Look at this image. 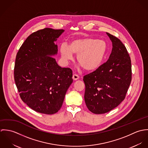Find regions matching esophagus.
Here are the masks:
<instances>
[{"instance_id": "1", "label": "esophagus", "mask_w": 148, "mask_h": 148, "mask_svg": "<svg viewBox=\"0 0 148 148\" xmlns=\"http://www.w3.org/2000/svg\"><path fill=\"white\" fill-rule=\"evenodd\" d=\"M72 79L74 80H78L79 79V76L77 75H76V74H74L73 75V76H72Z\"/></svg>"}]
</instances>
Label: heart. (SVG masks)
<instances>
[{
	"mask_svg": "<svg viewBox=\"0 0 148 148\" xmlns=\"http://www.w3.org/2000/svg\"><path fill=\"white\" fill-rule=\"evenodd\" d=\"M107 52V44L103 40L92 37H84L72 40L68 46L63 44L60 53L64 62L72 60L77 55V62L86 71H93L103 63Z\"/></svg>",
	"mask_w": 148,
	"mask_h": 148,
	"instance_id": "obj_1",
	"label": "heart"
}]
</instances>
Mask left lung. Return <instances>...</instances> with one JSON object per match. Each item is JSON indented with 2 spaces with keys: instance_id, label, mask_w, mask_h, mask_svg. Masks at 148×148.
I'll use <instances>...</instances> for the list:
<instances>
[{
  "instance_id": "left-lung-1",
  "label": "left lung",
  "mask_w": 148,
  "mask_h": 148,
  "mask_svg": "<svg viewBox=\"0 0 148 148\" xmlns=\"http://www.w3.org/2000/svg\"><path fill=\"white\" fill-rule=\"evenodd\" d=\"M106 34L113 47L109 59L83 79L85 102L95 114L106 113L119 106L132 80L131 60L126 47L116 37Z\"/></svg>"
}]
</instances>
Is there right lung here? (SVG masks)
I'll return each mask as SVG.
<instances>
[{
	"mask_svg": "<svg viewBox=\"0 0 148 148\" xmlns=\"http://www.w3.org/2000/svg\"><path fill=\"white\" fill-rule=\"evenodd\" d=\"M64 29L46 28L31 34L17 53L14 79L22 101L35 111L46 114L58 112L73 82L72 71L62 68L54 56L55 43Z\"/></svg>",
	"mask_w": 148,
	"mask_h": 148,
	"instance_id": "1",
	"label": "right lung"
}]
</instances>
